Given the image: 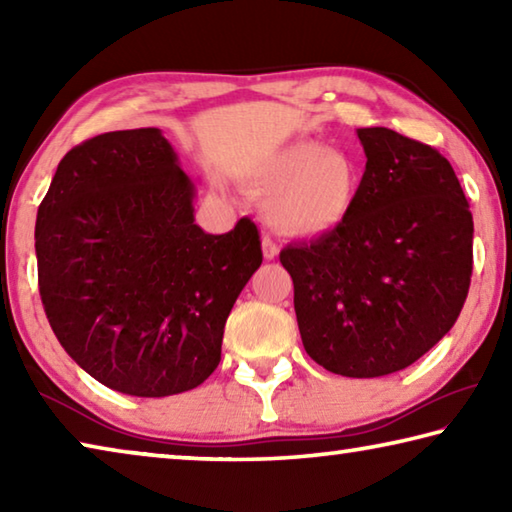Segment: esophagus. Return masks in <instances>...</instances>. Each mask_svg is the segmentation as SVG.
<instances>
[{"instance_id": "34e87169", "label": "esophagus", "mask_w": 512, "mask_h": 512, "mask_svg": "<svg viewBox=\"0 0 512 512\" xmlns=\"http://www.w3.org/2000/svg\"><path fill=\"white\" fill-rule=\"evenodd\" d=\"M262 250H264V257L266 259H275L277 257V244L273 241V237H268V235H264L262 237Z\"/></svg>"}]
</instances>
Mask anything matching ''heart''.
Wrapping results in <instances>:
<instances>
[{"label":"heart","instance_id":"heart-1","mask_svg":"<svg viewBox=\"0 0 512 512\" xmlns=\"http://www.w3.org/2000/svg\"><path fill=\"white\" fill-rule=\"evenodd\" d=\"M246 183L268 194L266 212L291 237L339 230L359 203L363 169L354 155L318 142H296L259 158Z\"/></svg>","mask_w":512,"mask_h":512}]
</instances>
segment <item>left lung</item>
<instances>
[{"label":"left lung","instance_id":"1","mask_svg":"<svg viewBox=\"0 0 512 512\" xmlns=\"http://www.w3.org/2000/svg\"><path fill=\"white\" fill-rule=\"evenodd\" d=\"M357 135L368 162L352 216L293 241L280 262L309 357L366 379L411 366L452 329L470 291L474 223L433 146L381 126Z\"/></svg>","mask_w":512,"mask_h":512}]
</instances>
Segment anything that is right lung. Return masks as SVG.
<instances>
[{
  "label": "right lung",
  "instance_id": "right-lung-1",
  "mask_svg": "<svg viewBox=\"0 0 512 512\" xmlns=\"http://www.w3.org/2000/svg\"><path fill=\"white\" fill-rule=\"evenodd\" d=\"M194 183L160 128L103 133L60 160L36 219L38 287L65 352L135 397L192 391L259 264L257 225L194 223Z\"/></svg>",
  "mask_w": 512,
  "mask_h": 512
}]
</instances>
